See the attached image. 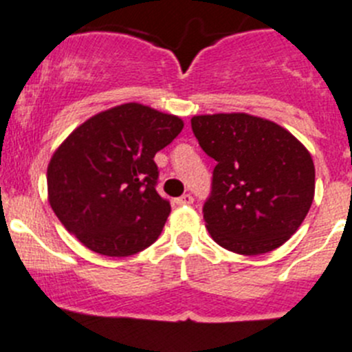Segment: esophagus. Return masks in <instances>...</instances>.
<instances>
[{
    "instance_id": "34e87169",
    "label": "esophagus",
    "mask_w": 352,
    "mask_h": 352,
    "mask_svg": "<svg viewBox=\"0 0 352 352\" xmlns=\"http://www.w3.org/2000/svg\"><path fill=\"white\" fill-rule=\"evenodd\" d=\"M192 201H195V198L191 195H182L180 198H177V205H191Z\"/></svg>"
}]
</instances>
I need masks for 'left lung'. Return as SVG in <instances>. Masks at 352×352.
Instances as JSON below:
<instances>
[{
  "label": "left lung",
  "instance_id": "obj_1",
  "mask_svg": "<svg viewBox=\"0 0 352 352\" xmlns=\"http://www.w3.org/2000/svg\"><path fill=\"white\" fill-rule=\"evenodd\" d=\"M191 126L217 161L203 219L217 245L267 254L300 228L314 199V163L287 128L246 113L199 114Z\"/></svg>",
  "mask_w": 352,
  "mask_h": 352
}]
</instances>
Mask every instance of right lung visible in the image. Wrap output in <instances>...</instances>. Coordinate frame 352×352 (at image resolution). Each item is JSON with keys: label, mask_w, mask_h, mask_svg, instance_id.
<instances>
[{"label": "right lung", "mask_w": 352, "mask_h": 352, "mask_svg": "<svg viewBox=\"0 0 352 352\" xmlns=\"http://www.w3.org/2000/svg\"><path fill=\"white\" fill-rule=\"evenodd\" d=\"M182 128L179 116L139 102L102 111L74 128L47 168L48 201L62 226L107 257L153 245L172 210L154 187V154Z\"/></svg>", "instance_id": "1"}]
</instances>
